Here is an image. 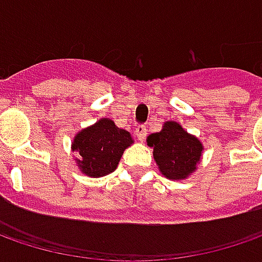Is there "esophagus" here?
<instances>
[{
    "mask_svg": "<svg viewBox=\"0 0 262 262\" xmlns=\"http://www.w3.org/2000/svg\"><path fill=\"white\" fill-rule=\"evenodd\" d=\"M136 136L137 138L140 140V141H143L144 138H146L147 136V129H146V126L144 125H138L136 128Z\"/></svg>",
    "mask_w": 262,
    "mask_h": 262,
    "instance_id": "1",
    "label": "esophagus"
}]
</instances>
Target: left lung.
<instances>
[{
    "label": "left lung",
    "instance_id": "obj_1",
    "mask_svg": "<svg viewBox=\"0 0 262 262\" xmlns=\"http://www.w3.org/2000/svg\"><path fill=\"white\" fill-rule=\"evenodd\" d=\"M147 146L153 148L160 173L170 181H184L192 175L204 151L203 143L176 121H166L159 133L147 137Z\"/></svg>",
    "mask_w": 262,
    "mask_h": 262
}]
</instances>
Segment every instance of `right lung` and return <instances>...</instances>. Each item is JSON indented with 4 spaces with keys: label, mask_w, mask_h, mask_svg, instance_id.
Returning a JSON list of instances; mask_svg holds the SVG:
<instances>
[{
    "label": "right lung",
    "mask_w": 262,
    "mask_h": 262,
    "mask_svg": "<svg viewBox=\"0 0 262 262\" xmlns=\"http://www.w3.org/2000/svg\"><path fill=\"white\" fill-rule=\"evenodd\" d=\"M134 144L131 134L118 128L109 118H100L93 125L78 131L71 143L76 165L81 173L102 178L115 170L128 147Z\"/></svg>",
    "instance_id": "right-lung-1"
}]
</instances>
